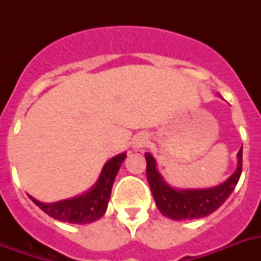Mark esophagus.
Here are the masks:
<instances>
[{"label":"esophagus","mask_w":261,"mask_h":261,"mask_svg":"<svg viewBox=\"0 0 261 261\" xmlns=\"http://www.w3.org/2000/svg\"><path fill=\"white\" fill-rule=\"evenodd\" d=\"M147 143V138L146 137H143V135H139L137 138L134 139V142H133V147L134 149H141V147H145V145Z\"/></svg>","instance_id":"obj_1"}]
</instances>
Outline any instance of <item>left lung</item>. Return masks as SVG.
Masks as SVG:
<instances>
[{
  "label": "left lung",
  "mask_w": 261,
  "mask_h": 261,
  "mask_svg": "<svg viewBox=\"0 0 261 261\" xmlns=\"http://www.w3.org/2000/svg\"><path fill=\"white\" fill-rule=\"evenodd\" d=\"M146 157V177L154 198L155 206L161 214L171 219H199L214 213L223 204L234 191L243 172V147L240 149L237 169L226 181L221 186L206 190H174L164 181L157 171L155 160L150 153H145Z\"/></svg>",
  "instance_id": "obj_1"
}]
</instances>
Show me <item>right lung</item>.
Segmentation results:
<instances>
[{
    "label": "right lung",
    "instance_id": "add662e5",
    "mask_svg": "<svg viewBox=\"0 0 261 261\" xmlns=\"http://www.w3.org/2000/svg\"><path fill=\"white\" fill-rule=\"evenodd\" d=\"M124 159H126V153H122V154L111 159L102 168L101 174H100V177H98L93 188L81 196L55 203H42L32 196H30V198L47 215H50L54 219H58L61 222H93L100 217H102L106 213L115 177H116Z\"/></svg>",
    "mask_w": 261,
    "mask_h": 261
}]
</instances>
